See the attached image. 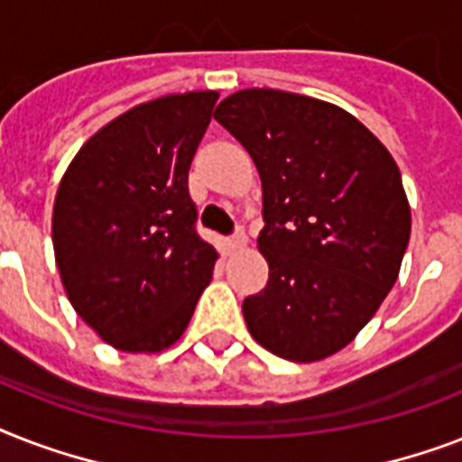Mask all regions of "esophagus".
Instances as JSON below:
<instances>
[{"instance_id": "obj_1", "label": "esophagus", "mask_w": 462, "mask_h": 462, "mask_svg": "<svg viewBox=\"0 0 462 462\" xmlns=\"http://www.w3.org/2000/svg\"><path fill=\"white\" fill-rule=\"evenodd\" d=\"M246 242H249V237H246L245 230H237L235 235H232L230 239H227V246H230L232 252H239V249H245Z\"/></svg>"}]
</instances>
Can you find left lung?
Masks as SVG:
<instances>
[{
    "label": "left lung",
    "instance_id": "left-lung-1",
    "mask_svg": "<svg viewBox=\"0 0 462 462\" xmlns=\"http://www.w3.org/2000/svg\"><path fill=\"white\" fill-rule=\"evenodd\" d=\"M213 117L249 151L263 189L268 282L242 304L246 328L290 362L336 355L386 300L408 249L393 155L347 110L288 90H237Z\"/></svg>",
    "mask_w": 462,
    "mask_h": 462
}]
</instances>
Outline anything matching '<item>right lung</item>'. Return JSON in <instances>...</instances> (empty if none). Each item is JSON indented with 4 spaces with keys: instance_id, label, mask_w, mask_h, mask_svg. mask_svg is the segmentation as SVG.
<instances>
[{
    "instance_id": "1",
    "label": "right lung",
    "mask_w": 462,
    "mask_h": 462,
    "mask_svg": "<svg viewBox=\"0 0 462 462\" xmlns=\"http://www.w3.org/2000/svg\"><path fill=\"white\" fill-rule=\"evenodd\" d=\"M217 90L141 103L69 162L52 210L54 261L76 314L115 350L155 355L187 330L216 246L194 230L189 167Z\"/></svg>"
}]
</instances>
